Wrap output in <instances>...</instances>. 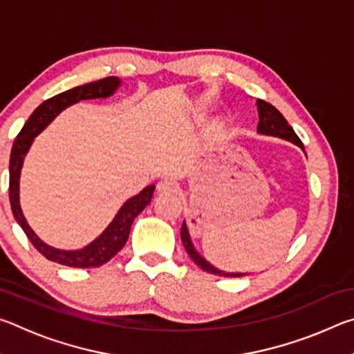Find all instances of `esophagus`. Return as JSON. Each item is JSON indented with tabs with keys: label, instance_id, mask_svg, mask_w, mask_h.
Here are the masks:
<instances>
[{
	"label": "esophagus",
	"instance_id": "esophagus-1",
	"mask_svg": "<svg viewBox=\"0 0 354 354\" xmlns=\"http://www.w3.org/2000/svg\"><path fill=\"white\" fill-rule=\"evenodd\" d=\"M176 190H178V184L170 178L160 179L158 183V192H160V194H175Z\"/></svg>",
	"mask_w": 354,
	"mask_h": 354
}]
</instances>
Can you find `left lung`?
I'll list each match as a JSON object with an SVG mask.
<instances>
[{"label":"left lung","instance_id":"left-lung-1","mask_svg":"<svg viewBox=\"0 0 354 354\" xmlns=\"http://www.w3.org/2000/svg\"><path fill=\"white\" fill-rule=\"evenodd\" d=\"M257 112H259V123H257V133L266 134V136H274V137H281V139L289 140L292 143H295L301 149H304L303 142L299 140V137L295 134V131L287 123V120L283 117L277 107L272 106L270 103L263 100H257ZM181 241L184 243V248L187 251V254L190 256V259L194 261L196 266L207 273L212 274H218V277H227V278H241L245 277L247 273H227L223 270H218L214 266H211L205 257L200 256L198 251L194 248V243L190 241L187 226H185V221H183L181 226Z\"/></svg>","mask_w":354,"mask_h":354}]
</instances>
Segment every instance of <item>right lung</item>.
<instances>
[{"instance_id":"obj_1","label":"right lung","mask_w":354,"mask_h":354,"mask_svg":"<svg viewBox=\"0 0 354 354\" xmlns=\"http://www.w3.org/2000/svg\"><path fill=\"white\" fill-rule=\"evenodd\" d=\"M120 86V80L115 76H107L104 80L84 84V86L70 88L67 92H62L46 100L35 109L31 117L28 118L25 127L17 136V139L12 145L10 151V162H9V200L12 206V214L15 220L19 221L21 230L25 231L29 241L34 245L40 254H44L46 259L61 263V266L76 267V268H92L100 267L111 261L120 250L124 247L128 241L131 225L134 218L145 209L149 201H151L154 185H148L140 194H137L133 198H129L124 205L120 207L115 218L111 221V225L106 227L98 239H95L92 243L82 250L65 251L53 248L40 241L37 234L28 225L25 215L20 207V171L23 160L28 153L29 147L34 140V137L40 134L48 124H50L59 112L64 111L65 107L77 103L81 100H92V98H106L117 91Z\"/></svg>"}]
</instances>
